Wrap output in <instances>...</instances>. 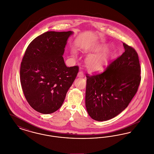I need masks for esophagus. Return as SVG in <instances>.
<instances>
[{"label":"esophagus","instance_id":"obj_1","mask_svg":"<svg viewBox=\"0 0 154 154\" xmlns=\"http://www.w3.org/2000/svg\"><path fill=\"white\" fill-rule=\"evenodd\" d=\"M77 77H81V78H82L84 77V74L83 73V72H79V73L77 74Z\"/></svg>","mask_w":154,"mask_h":154}]
</instances>
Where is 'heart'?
<instances>
[{"label": "heart", "mask_w": 154, "mask_h": 154, "mask_svg": "<svg viewBox=\"0 0 154 154\" xmlns=\"http://www.w3.org/2000/svg\"><path fill=\"white\" fill-rule=\"evenodd\" d=\"M107 44L91 45L87 46L84 52L88 56L85 60V66L91 73H100L104 71L114 60L116 54L110 51ZM74 57L76 56V51L72 52Z\"/></svg>", "instance_id": "b5f03b06"}]
</instances>
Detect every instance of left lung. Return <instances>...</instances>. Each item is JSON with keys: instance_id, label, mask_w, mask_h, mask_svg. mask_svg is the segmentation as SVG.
<instances>
[{"instance_id": "1", "label": "left lung", "mask_w": 154, "mask_h": 154, "mask_svg": "<svg viewBox=\"0 0 154 154\" xmlns=\"http://www.w3.org/2000/svg\"><path fill=\"white\" fill-rule=\"evenodd\" d=\"M125 51L103 73L87 75L85 106L97 121L116 117L128 107L141 80L137 52L123 43Z\"/></svg>"}]
</instances>
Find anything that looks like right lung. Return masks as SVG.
<instances>
[{"label": "right lung", "instance_id": "right-lung-1", "mask_svg": "<svg viewBox=\"0 0 154 154\" xmlns=\"http://www.w3.org/2000/svg\"><path fill=\"white\" fill-rule=\"evenodd\" d=\"M73 32L50 31L37 37L22 59L20 80L25 97L38 112L47 114L61 107L79 67H67L63 55Z\"/></svg>", "mask_w": 154, "mask_h": 154}]
</instances>
